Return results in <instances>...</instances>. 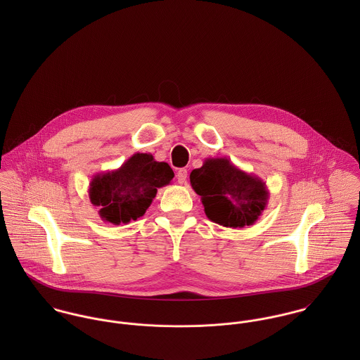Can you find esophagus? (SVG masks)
Returning <instances> with one entry per match:
<instances>
[{
	"instance_id": "obj_1",
	"label": "esophagus",
	"mask_w": 360,
	"mask_h": 360,
	"mask_svg": "<svg viewBox=\"0 0 360 360\" xmlns=\"http://www.w3.org/2000/svg\"><path fill=\"white\" fill-rule=\"evenodd\" d=\"M176 177H177V181L180 184H184L186 180H187V170L186 169H180L177 173H176Z\"/></svg>"
}]
</instances>
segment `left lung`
Wrapping results in <instances>:
<instances>
[{"instance_id": "obj_1", "label": "left lung", "mask_w": 360, "mask_h": 360, "mask_svg": "<svg viewBox=\"0 0 360 360\" xmlns=\"http://www.w3.org/2000/svg\"><path fill=\"white\" fill-rule=\"evenodd\" d=\"M190 181L201 195L207 219L224 227L252 226L269 202L266 183L227 158H206L191 172Z\"/></svg>"}]
</instances>
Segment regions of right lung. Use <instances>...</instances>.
<instances>
[{
  "instance_id": "right-lung-1",
  "label": "right lung",
  "mask_w": 360,
  "mask_h": 360,
  "mask_svg": "<svg viewBox=\"0 0 360 360\" xmlns=\"http://www.w3.org/2000/svg\"><path fill=\"white\" fill-rule=\"evenodd\" d=\"M174 173L151 154L130 156L119 169L97 173L89 187L91 204L103 221L127 224L141 217L153 204L158 188L170 184Z\"/></svg>"
}]
</instances>
